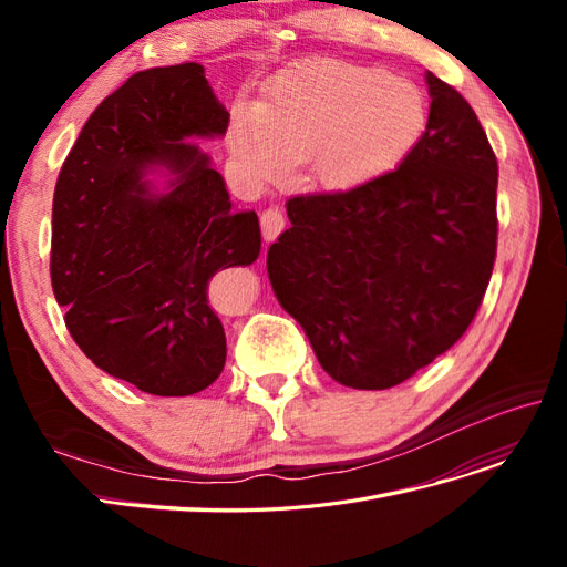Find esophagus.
I'll use <instances>...</instances> for the list:
<instances>
[{"instance_id":"obj_1","label":"esophagus","mask_w":567,"mask_h":567,"mask_svg":"<svg viewBox=\"0 0 567 567\" xmlns=\"http://www.w3.org/2000/svg\"><path fill=\"white\" fill-rule=\"evenodd\" d=\"M260 225H262L265 241L269 244V241H274V238H277V236L281 234V229L286 227V217H284V213H281L279 208H267V210L262 213V217H260Z\"/></svg>"}]
</instances>
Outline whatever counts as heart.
I'll list each match as a JSON object with an SVG mask.
<instances>
[{
    "instance_id": "obj_1",
    "label": "heart",
    "mask_w": 567,
    "mask_h": 567,
    "mask_svg": "<svg viewBox=\"0 0 567 567\" xmlns=\"http://www.w3.org/2000/svg\"><path fill=\"white\" fill-rule=\"evenodd\" d=\"M431 120L416 82L346 59H310L267 82L255 106H238L229 151L255 179L300 163L307 182L350 192L400 167Z\"/></svg>"
}]
</instances>
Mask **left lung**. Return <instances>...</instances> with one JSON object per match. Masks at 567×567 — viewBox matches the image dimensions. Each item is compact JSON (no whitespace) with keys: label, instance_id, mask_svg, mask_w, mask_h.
I'll return each instance as SVG.
<instances>
[{"label":"left lung","instance_id":"obj_1","mask_svg":"<svg viewBox=\"0 0 567 567\" xmlns=\"http://www.w3.org/2000/svg\"><path fill=\"white\" fill-rule=\"evenodd\" d=\"M431 120L411 156L346 194L286 203L269 246L279 305L340 385L385 390L466 333L496 255L494 151L475 111L425 71Z\"/></svg>","mask_w":567,"mask_h":567}]
</instances>
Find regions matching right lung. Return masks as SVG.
Returning a JSON list of instances; mask_svg holds the SVG:
<instances>
[{"label":"right lung","mask_w":567,"mask_h":567,"mask_svg":"<svg viewBox=\"0 0 567 567\" xmlns=\"http://www.w3.org/2000/svg\"><path fill=\"white\" fill-rule=\"evenodd\" d=\"M227 125L200 63L148 68L101 101L56 182L51 288L68 331L101 371L158 398L217 381L227 338L208 281L260 255L257 215L234 208L196 142Z\"/></svg>","instance_id":"1"}]
</instances>
